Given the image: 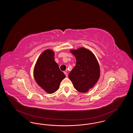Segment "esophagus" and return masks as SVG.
Instances as JSON below:
<instances>
[{
	"label": "esophagus",
	"instance_id": "34e87169",
	"mask_svg": "<svg viewBox=\"0 0 133 133\" xmlns=\"http://www.w3.org/2000/svg\"><path fill=\"white\" fill-rule=\"evenodd\" d=\"M64 74H65V76H66V77H68V74H67V72H64Z\"/></svg>",
	"mask_w": 133,
	"mask_h": 133
}]
</instances>
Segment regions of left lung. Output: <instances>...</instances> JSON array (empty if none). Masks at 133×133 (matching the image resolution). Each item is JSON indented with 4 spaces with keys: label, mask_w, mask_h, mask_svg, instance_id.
Returning <instances> with one entry per match:
<instances>
[{
    "label": "left lung",
    "mask_w": 133,
    "mask_h": 133,
    "mask_svg": "<svg viewBox=\"0 0 133 133\" xmlns=\"http://www.w3.org/2000/svg\"><path fill=\"white\" fill-rule=\"evenodd\" d=\"M70 52L76 58V64L69 74L70 80L78 92L86 93L94 86L99 79V64L94 54L86 48L81 47Z\"/></svg>",
    "instance_id": "1"
}]
</instances>
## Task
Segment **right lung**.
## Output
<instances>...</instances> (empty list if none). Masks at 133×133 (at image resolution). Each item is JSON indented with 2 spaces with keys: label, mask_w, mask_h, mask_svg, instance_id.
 <instances>
[{
  "label": "right lung",
  "mask_w": 133,
  "mask_h": 133,
  "mask_svg": "<svg viewBox=\"0 0 133 133\" xmlns=\"http://www.w3.org/2000/svg\"><path fill=\"white\" fill-rule=\"evenodd\" d=\"M33 75L38 85L46 92L52 94L58 89L66 76L54 60V52L51 49L43 51L35 64Z\"/></svg>",
  "instance_id": "1"
}]
</instances>
